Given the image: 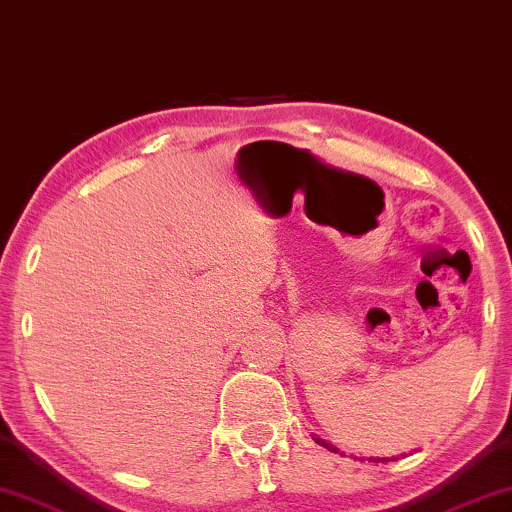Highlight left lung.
<instances>
[{"label": "left lung", "mask_w": 512, "mask_h": 512, "mask_svg": "<svg viewBox=\"0 0 512 512\" xmlns=\"http://www.w3.org/2000/svg\"><path fill=\"white\" fill-rule=\"evenodd\" d=\"M316 443H321V446H325V448H330V450H332V446H328V443L321 441V439H316ZM392 459H395V457H392ZM383 462H388V459H383Z\"/></svg>", "instance_id": "1"}]
</instances>
